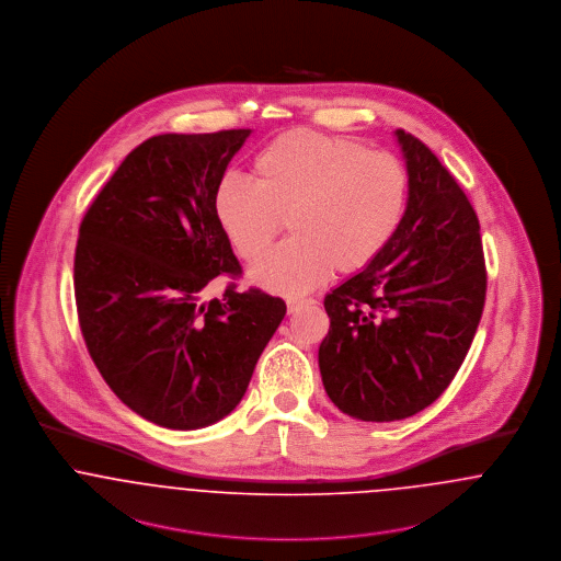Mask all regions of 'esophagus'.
<instances>
[{"instance_id":"obj_1","label":"esophagus","mask_w":561,"mask_h":561,"mask_svg":"<svg viewBox=\"0 0 561 561\" xmlns=\"http://www.w3.org/2000/svg\"><path fill=\"white\" fill-rule=\"evenodd\" d=\"M311 302H313L311 298H290V300H288V313H296L300 307L311 305Z\"/></svg>"}]
</instances>
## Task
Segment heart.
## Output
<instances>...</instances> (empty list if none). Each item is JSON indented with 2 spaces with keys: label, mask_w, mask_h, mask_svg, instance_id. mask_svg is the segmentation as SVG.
<instances>
[{
  "label": "heart",
  "mask_w": 561,
  "mask_h": 561,
  "mask_svg": "<svg viewBox=\"0 0 561 561\" xmlns=\"http://www.w3.org/2000/svg\"><path fill=\"white\" fill-rule=\"evenodd\" d=\"M254 183L225 176L214 188V216L243 261H259L284 220L293 238L250 271L271 293L305 294L332 271L373 265L400 229L408 172L396 156L364 142L293 130L252 161Z\"/></svg>",
  "instance_id": "heart-1"
}]
</instances>
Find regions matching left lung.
I'll list each match as a JSON object with an SVG mask.
<instances>
[{
    "mask_svg": "<svg viewBox=\"0 0 561 561\" xmlns=\"http://www.w3.org/2000/svg\"><path fill=\"white\" fill-rule=\"evenodd\" d=\"M396 134L408 168L400 229L373 265L323 298L325 393L368 423L408 419L448 389L488 286L480 220L465 191L423 140Z\"/></svg>",
    "mask_w": 561,
    "mask_h": 561,
    "instance_id": "obj_1",
    "label": "left lung"
}]
</instances>
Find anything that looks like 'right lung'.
Here are the masks:
<instances>
[{"label": "right lung", "instance_id": "obj_1", "mask_svg": "<svg viewBox=\"0 0 561 561\" xmlns=\"http://www.w3.org/2000/svg\"><path fill=\"white\" fill-rule=\"evenodd\" d=\"M252 130L160 134L140 142L80 225L73 284L81 334L111 391L160 427H206L240 403L286 302L229 282L240 261L214 188Z\"/></svg>", "mask_w": 561, "mask_h": 561}]
</instances>
